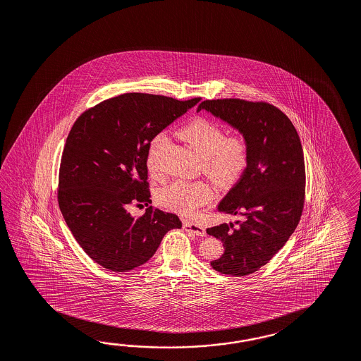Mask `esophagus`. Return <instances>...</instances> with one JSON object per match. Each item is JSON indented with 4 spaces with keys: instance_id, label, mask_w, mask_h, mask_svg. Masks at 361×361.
<instances>
[{
    "instance_id": "obj_1",
    "label": "esophagus",
    "mask_w": 361,
    "mask_h": 361,
    "mask_svg": "<svg viewBox=\"0 0 361 361\" xmlns=\"http://www.w3.org/2000/svg\"><path fill=\"white\" fill-rule=\"evenodd\" d=\"M183 227H184V230L188 231V233H192V234L197 235V236H206L205 227L201 226V224H193V222L185 221L184 224H183Z\"/></svg>"
}]
</instances>
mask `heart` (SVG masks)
<instances>
[{
  "label": "heart",
  "mask_w": 361,
  "mask_h": 361,
  "mask_svg": "<svg viewBox=\"0 0 361 361\" xmlns=\"http://www.w3.org/2000/svg\"><path fill=\"white\" fill-rule=\"evenodd\" d=\"M180 137L201 156L202 169L215 181L228 184L243 172L248 159V145L242 135L226 137L224 130L206 118H197L181 128ZM166 143L164 133L152 137L148 146L147 166L159 176L157 156ZM213 189L205 181L177 180L160 192L163 205L190 215L213 198Z\"/></svg>",
  "instance_id": "obj_1"
}]
</instances>
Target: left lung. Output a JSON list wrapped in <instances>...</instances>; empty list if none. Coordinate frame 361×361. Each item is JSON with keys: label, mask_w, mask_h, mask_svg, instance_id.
Returning <instances> with one entry per match:
<instances>
[{"label": "left lung", "mask_w": 361, "mask_h": 361, "mask_svg": "<svg viewBox=\"0 0 361 361\" xmlns=\"http://www.w3.org/2000/svg\"><path fill=\"white\" fill-rule=\"evenodd\" d=\"M200 110L236 128L248 145L243 175L218 205V212L245 219L236 222L238 228L222 224L206 230L224 243V255L210 263L215 271L247 276L283 248L301 219L306 184L301 140L290 119L268 102L206 99Z\"/></svg>", "instance_id": "8db88e82"}]
</instances>
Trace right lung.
Wrapping results in <instances>:
<instances>
[{
    "label": "right lung",
    "mask_w": 361,
    "mask_h": 361,
    "mask_svg": "<svg viewBox=\"0 0 361 361\" xmlns=\"http://www.w3.org/2000/svg\"><path fill=\"white\" fill-rule=\"evenodd\" d=\"M198 101L125 93L73 123L60 161L59 207L80 247L101 267L131 271L154 256L169 230L181 228L176 214L149 206L135 219L126 206L151 204L149 142Z\"/></svg>",
    "instance_id": "add662e5"
}]
</instances>
